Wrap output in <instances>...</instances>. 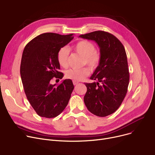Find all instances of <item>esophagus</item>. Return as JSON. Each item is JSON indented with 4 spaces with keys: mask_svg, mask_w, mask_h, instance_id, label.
Instances as JSON below:
<instances>
[{
    "mask_svg": "<svg viewBox=\"0 0 155 155\" xmlns=\"http://www.w3.org/2000/svg\"><path fill=\"white\" fill-rule=\"evenodd\" d=\"M73 85H76L78 84V82H77V81H74V80H73Z\"/></svg>",
    "mask_w": 155,
    "mask_h": 155,
    "instance_id": "34e87169",
    "label": "esophagus"
}]
</instances>
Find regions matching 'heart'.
<instances>
[{
    "mask_svg": "<svg viewBox=\"0 0 155 155\" xmlns=\"http://www.w3.org/2000/svg\"><path fill=\"white\" fill-rule=\"evenodd\" d=\"M75 50L84 57V63L87 64L91 69L94 70L101 61V54L95 51V45L87 40L80 41L74 46ZM69 50L67 47L61 48L58 54L57 60L61 67L65 68L68 66V59L69 56ZM89 74V70L87 67L80 68H70L65 72V77L74 81L83 80Z\"/></svg>",
    "mask_w": 155,
    "mask_h": 155,
    "instance_id": "obj_1",
    "label": "heart"
}]
</instances>
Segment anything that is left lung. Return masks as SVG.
<instances>
[{
	"label": "left lung",
	"instance_id": "left-lung-1",
	"mask_svg": "<svg viewBox=\"0 0 155 155\" xmlns=\"http://www.w3.org/2000/svg\"><path fill=\"white\" fill-rule=\"evenodd\" d=\"M79 37L95 41L101 53L100 63L91 77L97 82L85 84L84 103L93 114L107 116L117 110L127 92L129 73L125 48L116 36L103 31Z\"/></svg>",
	"mask_w": 155,
	"mask_h": 155
}]
</instances>
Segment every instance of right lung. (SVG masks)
Wrapping results in <instances>:
<instances>
[{
	"mask_svg": "<svg viewBox=\"0 0 155 155\" xmlns=\"http://www.w3.org/2000/svg\"><path fill=\"white\" fill-rule=\"evenodd\" d=\"M73 38V34L46 32L32 39L24 49L20 67L22 83L28 101L41 117L58 116L69 102L74 88L72 81L67 79L56 85L50 80L63 78L57 54Z\"/></svg>",
	"mask_w": 155,
	"mask_h": 155,
	"instance_id": "add662e5",
	"label": "right lung"
}]
</instances>
